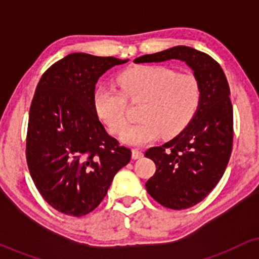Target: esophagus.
<instances>
[{
	"label": "esophagus",
	"instance_id": "esophagus-1",
	"mask_svg": "<svg viewBox=\"0 0 259 259\" xmlns=\"http://www.w3.org/2000/svg\"><path fill=\"white\" fill-rule=\"evenodd\" d=\"M132 157H133L134 159L142 158V157H144V152H142V151H140L139 148H133V151H132Z\"/></svg>",
	"mask_w": 259,
	"mask_h": 259
}]
</instances>
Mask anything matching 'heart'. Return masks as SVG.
I'll return each mask as SVG.
<instances>
[{
  "mask_svg": "<svg viewBox=\"0 0 259 259\" xmlns=\"http://www.w3.org/2000/svg\"><path fill=\"white\" fill-rule=\"evenodd\" d=\"M118 85L120 90L108 85L95 90V111L113 134H120L128 123L126 101L146 99L139 115L142 121L121 135L125 144L135 146L152 142L162 134L171 138L183 132L202 99L197 76L165 65L130 68L119 74Z\"/></svg>",
  "mask_w": 259,
  "mask_h": 259,
  "instance_id": "obj_1",
  "label": "heart"
}]
</instances>
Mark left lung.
<instances>
[{
	"label": "left lung",
	"mask_w": 259,
	"mask_h": 259,
	"mask_svg": "<svg viewBox=\"0 0 259 259\" xmlns=\"http://www.w3.org/2000/svg\"><path fill=\"white\" fill-rule=\"evenodd\" d=\"M168 59L185 62L194 70L200 80L202 99L195 117L179 135L146 151L145 156L157 168L146 189L162 206L180 210L206 198L227 169L233 151V105L225 74L207 53L175 46L141 56L135 63Z\"/></svg>",
	"instance_id": "obj_1"
}]
</instances>
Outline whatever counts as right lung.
Returning <instances> with one entry per match:
<instances>
[{"label":"right lung","mask_w":259,"mask_h":259,"mask_svg":"<svg viewBox=\"0 0 259 259\" xmlns=\"http://www.w3.org/2000/svg\"><path fill=\"white\" fill-rule=\"evenodd\" d=\"M126 62L70 53L38 81L29 112L26 163L38 192L58 212H92L130 162L132 151L107 134L94 106L100 76Z\"/></svg>","instance_id":"right-lung-1"}]
</instances>
